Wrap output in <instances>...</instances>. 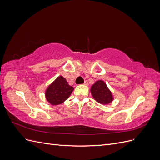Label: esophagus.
<instances>
[{
  "instance_id": "1",
  "label": "esophagus",
  "mask_w": 160,
  "mask_h": 160,
  "mask_svg": "<svg viewBox=\"0 0 160 160\" xmlns=\"http://www.w3.org/2000/svg\"><path fill=\"white\" fill-rule=\"evenodd\" d=\"M83 85H88V81H85V83H83Z\"/></svg>"
}]
</instances>
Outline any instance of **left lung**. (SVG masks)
<instances>
[{"label": "left lung", "mask_w": 160, "mask_h": 160, "mask_svg": "<svg viewBox=\"0 0 160 160\" xmlns=\"http://www.w3.org/2000/svg\"><path fill=\"white\" fill-rule=\"evenodd\" d=\"M91 94L98 103L105 105L113 101V96L107 85L103 81L99 80L95 82L91 88Z\"/></svg>", "instance_id": "obj_1"}]
</instances>
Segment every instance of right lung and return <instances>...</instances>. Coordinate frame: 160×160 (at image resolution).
<instances>
[{
  "mask_svg": "<svg viewBox=\"0 0 160 160\" xmlns=\"http://www.w3.org/2000/svg\"><path fill=\"white\" fill-rule=\"evenodd\" d=\"M73 89L64 77L59 76L47 88L46 99L52 105H59L69 98Z\"/></svg>",
  "mask_w": 160,
  "mask_h": 160,
  "instance_id": "right-lung-1",
  "label": "right lung"
}]
</instances>
